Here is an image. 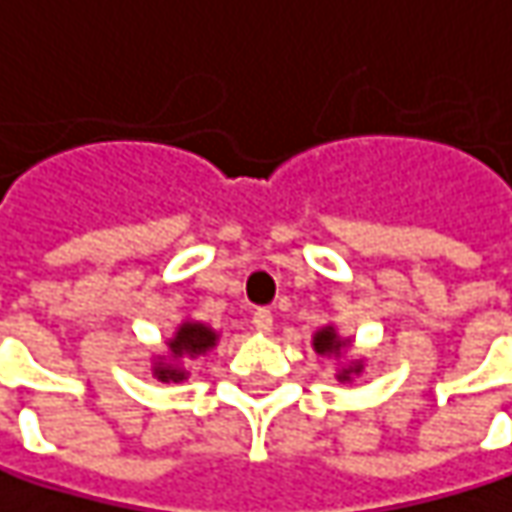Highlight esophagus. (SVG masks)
Instances as JSON below:
<instances>
[{
	"label": "esophagus",
	"mask_w": 512,
	"mask_h": 512,
	"mask_svg": "<svg viewBox=\"0 0 512 512\" xmlns=\"http://www.w3.org/2000/svg\"><path fill=\"white\" fill-rule=\"evenodd\" d=\"M252 326H255L257 332H272V326H275L272 312L269 309H257L255 315H252Z\"/></svg>",
	"instance_id": "obj_1"
}]
</instances>
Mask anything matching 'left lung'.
Here are the masks:
<instances>
[{
    "label": "left lung",
    "instance_id": "8db88e82",
    "mask_svg": "<svg viewBox=\"0 0 512 512\" xmlns=\"http://www.w3.org/2000/svg\"><path fill=\"white\" fill-rule=\"evenodd\" d=\"M312 346H315V352L318 355H323V352H332V355H338L341 352V346H346V341H341L338 335H335V329L332 326H326V329H321L318 335H315V341H312ZM352 372H361V364H355L352 369H341V381H349V375Z\"/></svg>",
    "mask_w": 512,
    "mask_h": 512
}]
</instances>
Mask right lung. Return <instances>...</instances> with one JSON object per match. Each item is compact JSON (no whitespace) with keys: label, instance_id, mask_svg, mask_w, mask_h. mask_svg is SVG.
<instances>
[{"label":"right lung","instance_id":"right-lung-1","mask_svg":"<svg viewBox=\"0 0 512 512\" xmlns=\"http://www.w3.org/2000/svg\"><path fill=\"white\" fill-rule=\"evenodd\" d=\"M214 344H217V332H212L206 323L186 321L180 329H177V335L168 341V349H171V358L177 361V358H194V355H203V352H209ZM154 375H157L160 381H183V378H186V372L177 367V364H166V358H160V361H157Z\"/></svg>","mask_w":512,"mask_h":512}]
</instances>
